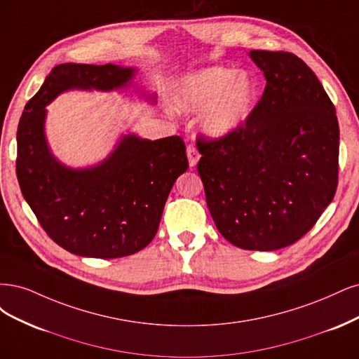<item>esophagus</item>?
Masks as SVG:
<instances>
[{
	"label": "esophagus",
	"instance_id": "esophagus-1",
	"mask_svg": "<svg viewBox=\"0 0 359 359\" xmlns=\"http://www.w3.org/2000/svg\"><path fill=\"white\" fill-rule=\"evenodd\" d=\"M187 155H188V161H189V167L194 168L196 164H198V159H200V154L198 150H196L195 146H188L187 149Z\"/></svg>",
	"mask_w": 359,
	"mask_h": 359
}]
</instances>
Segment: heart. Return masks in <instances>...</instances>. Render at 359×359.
<instances>
[{
	"instance_id": "obj_1",
	"label": "heart",
	"mask_w": 359,
	"mask_h": 359,
	"mask_svg": "<svg viewBox=\"0 0 359 359\" xmlns=\"http://www.w3.org/2000/svg\"><path fill=\"white\" fill-rule=\"evenodd\" d=\"M175 107L198 113L203 131L215 140L237 134L252 116L258 101V85L248 73L210 67L184 76L175 89Z\"/></svg>"
}]
</instances>
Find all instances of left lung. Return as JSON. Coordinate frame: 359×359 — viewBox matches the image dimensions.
Here are the masks:
<instances>
[{"label": "left lung", "mask_w": 359, "mask_h": 359, "mask_svg": "<svg viewBox=\"0 0 359 359\" xmlns=\"http://www.w3.org/2000/svg\"><path fill=\"white\" fill-rule=\"evenodd\" d=\"M267 85L243 128L198 137V175L216 228L234 246L277 250L316 224L339 176V122L316 74L287 52L250 50Z\"/></svg>", "instance_id": "left-lung-1"}]
</instances>
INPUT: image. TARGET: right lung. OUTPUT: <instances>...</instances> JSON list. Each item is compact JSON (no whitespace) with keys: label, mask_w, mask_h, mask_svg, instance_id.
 <instances>
[{"label":"right lung","mask_w":359,"mask_h":359,"mask_svg":"<svg viewBox=\"0 0 359 359\" xmlns=\"http://www.w3.org/2000/svg\"><path fill=\"white\" fill-rule=\"evenodd\" d=\"M137 68L61 64L25 106L18 126L16 175L20 191L48 236L88 258H122L154 240L168 194L188 170L187 147L172 135L147 140L122 134L101 163L73 168L57 159L46 138V106L62 92H113L133 85ZM150 102L155 94H144Z\"/></svg>","instance_id":"right-lung-1"}]
</instances>
